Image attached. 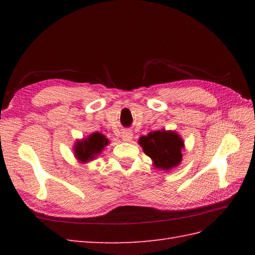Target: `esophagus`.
I'll return each instance as SVG.
<instances>
[{
	"label": "esophagus",
	"instance_id": "1",
	"mask_svg": "<svg viewBox=\"0 0 255 255\" xmlns=\"http://www.w3.org/2000/svg\"><path fill=\"white\" fill-rule=\"evenodd\" d=\"M132 132L131 131H129V130H126V131H124L123 133H122V139H123V141H125V142H129V141H131V139H132Z\"/></svg>",
	"mask_w": 255,
	"mask_h": 255
}]
</instances>
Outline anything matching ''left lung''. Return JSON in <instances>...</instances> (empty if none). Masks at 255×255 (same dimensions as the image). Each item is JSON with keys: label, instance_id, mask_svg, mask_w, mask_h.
<instances>
[{"label": "left lung", "instance_id": "1", "mask_svg": "<svg viewBox=\"0 0 255 255\" xmlns=\"http://www.w3.org/2000/svg\"><path fill=\"white\" fill-rule=\"evenodd\" d=\"M138 143L152 160V164L156 169L170 172L181 164L182 151L185 144L181 134L174 130H165L163 128L150 131L147 136L140 137Z\"/></svg>", "mask_w": 255, "mask_h": 255}]
</instances>
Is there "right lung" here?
Here are the masks:
<instances>
[{
  "label": "right lung",
  "instance_id": "obj_1",
  "mask_svg": "<svg viewBox=\"0 0 255 255\" xmlns=\"http://www.w3.org/2000/svg\"><path fill=\"white\" fill-rule=\"evenodd\" d=\"M108 143L110 140L105 137V134L96 131L89 134L86 138L78 139L73 145V154L81 164L89 163L102 153Z\"/></svg>",
  "mask_w": 255,
  "mask_h": 255
}]
</instances>
